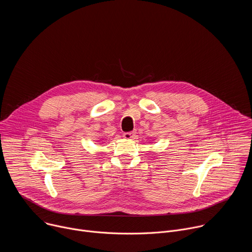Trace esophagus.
Returning a JSON list of instances; mask_svg holds the SVG:
<instances>
[{"label":"esophagus","mask_w":252,"mask_h":252,"mask_svg":"<svg viewBox=\"0 0 252 252\" xmlns=\"http://www.w3.org/2000/svg\"><path fill=\"white\" fill-rule=\"evenodd\" d=\"M134 134H135L134 131H129V132H125V133L123 134V136H124L125 138L129 139V138H132V137L134 136Z\"/></svg>","instance_id":"esophagus-1"}]
</instances>
